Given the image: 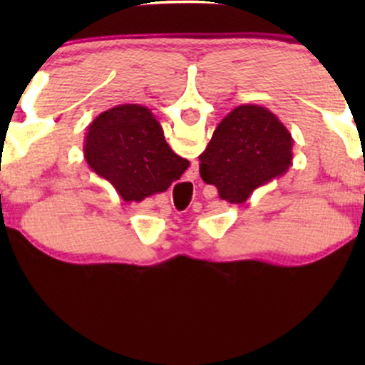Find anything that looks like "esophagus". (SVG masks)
Here are the masks:
<instances>
[{"label":"esophagus","instance_id":"obj_1","mask_svg":"<svg viewBox=\"0 0 365 365\" xmlns=\"http://www.w3.org/2000/svg\"><path fill=\"white\" fill-rule=\"evenodd\" d=\"M194 175H195V173H194Z\"/></svg>","mask_w":365,"mask_h":365}]
</instances>
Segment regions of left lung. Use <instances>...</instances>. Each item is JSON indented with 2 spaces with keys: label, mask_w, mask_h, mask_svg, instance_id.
I'll return each mask as SVG.
<instances>
[{
  "label": "left lung",
  "mask_w": 365,
  "mask_h": 365,
  "mask_svg": "<svg viewBox=\"0 0 365 365\" xmlns=\"http://www.w3.org/2000/svg\"><path fill=\"white\" fill-rule=\"evenodd\" d=\"M292 133L259 104H242L221 120L199 156L200 177L220 199L244 204L255 188L282 177L292 166Z\"/></svg>",
  "instance_id": "8db88e82"
}]
</instances>
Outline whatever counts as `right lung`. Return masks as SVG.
Wrapping results in <instances>:
<instances>
[{
  "label": "right lung",
  "mask_w": 365,
  "mask_h": 365,
  "mask_svg": "<svg viewBox=\"0 0 365 365\" xmlns=\"http://www.w3.org/2000/svg\"><path fill=\"white\" fill-rule=\"evenodd\" d=\"M83 156L127 202L165 192L188 168L173 153L156 116L140 104H120L91 123Z\"/></svg>",
  "instance_id": "1"
}]
</instances>
